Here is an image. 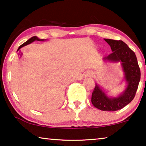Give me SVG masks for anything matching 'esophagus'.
<instances>
[{"mask_svg": "<svg viewBox=\"0 0 146 146\" xmlns=\"http://www.w3.org/2000/svg\"><path fill=\"white\" fill-rule=\"evenodd\" d=\"M88 75L90 76V77H92V76H93V73H92V72L89 73H88Z\"/></svg>", "mask_w": 146, "mask_h": 146, "instance_id": "34e87169", "label": "esophagus"}]
</instances>
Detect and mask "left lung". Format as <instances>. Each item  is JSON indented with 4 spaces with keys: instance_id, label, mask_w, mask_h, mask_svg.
Masks as SVG:
<instances>
[{
    "instance_id": "1",
    "label": "left lung",
    "mask_w": 146,
    "mask_h": 146,
    "mask_svg": "<svg viewBox=\"0 0 146 146\" xmlns=\"http://www.w3.org/2000/svg\"><path fill=\"white\" fill-rule=\"evenodd\" d=\"M111 46L112 53L104 58L112 62H121L128 86L125 92L119 97L108 98L100 87L96 85L92 94V105L102 111H117L125 107L131 102L136 95L140 80V69L136 54L121 40L104 39Z\"/></svg>"
}]
</instances>
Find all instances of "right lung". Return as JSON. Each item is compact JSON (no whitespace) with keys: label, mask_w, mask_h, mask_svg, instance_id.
<instances>
[{"label":"right lung","mask_w":146,"mask_h":146,"mask_svg":"<svg viewBox=\"0 0 146 146\" xmlns=\"http://www.w3.org/2000/svg\"><path fill=\"white\" fill-rule=\"evenodd\" d=\"M35 40H41V39H39V38H38L37 37H36V36H33V37H31V38H29V40H28L27 41H26L25 42H24L23 43V44H21L20 46H19V48H18V50H19V49L21 48V47H23V46H25V45H27V44H30V43H31V42H33V41H35Z\"/></svg>","instance_id":"add662e5"}]
</instances>
